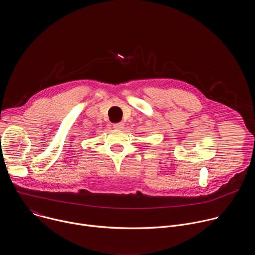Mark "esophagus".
I'll use <instances>...</instances> for the list:
<instances>
[{
    "label": "esophagus",
    "mask_w": 255,
    "mask_h": 255,
    "mask_svg": "<svg viewBox=\"0 0 255 255\" xmlns=\"http://www.w3.org/2000/svg\"><path fill=\"white\" fill-rule=\"evenodd\" d=\"M113 128H114V129H117V130H121V129L124 128V123H122V122L116 123V124L113 125Z\"/></svg>",
    "instance_id": "34e87169"
}]
</instances>
